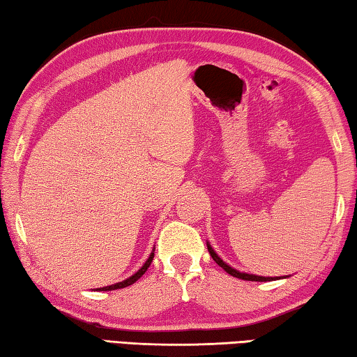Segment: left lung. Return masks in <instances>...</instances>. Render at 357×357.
Here are the masks:
<instances>
[{
  "instance_id": "1",
  "label": "left lung",
  "mask_w": 357,
  "mask_h": 357,
  "mask_svg": "<svg viewBox=\"0 0 357 357\" xmlns=\"http://www.w3.org/2000/svg\"><path fill=\"white\" fill-rule=\"evenodd\" d=\"M207 249H208L210 255H211V257H213V260L216 261V264L220 265L224 271L229 273L230 276H234V278H238V279H243V280H255V282H266V280L280 279V278H264V276H255V274L241 273V271H238V270H235V268H232V266H230V265H227L226 261H224V260L220 257V255H218V254L215 252V249L210 246V243H208V241H207Z\"/></svg>"
}]
</instances>
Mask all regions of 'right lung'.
Instances as JSON below:
<instances>
[{"label": "right lung", "instance_id": "add662e5", "mask_svg": "<svg viewBox=\"0 0 357 357\" xmlns=\"http://www.w3.org/2000/svg\"><path fill=\"white\" fill-rule=\"evenodd\" d=\"M153 251H152V254L149 255V259L146 260V264H144L142 266H141V270H137L133 276H130L128 279H125V280H122V282H117V284H112V285H108V287H102V289H97L98 291H111V290H117V289H123V287H128V285H131V284H135L137 279H139L144 273L147 271V268L150 266V264H152V260H153Z\"/></svg>", "mask_w": 357, "mask_h": 357}]
</instances>
